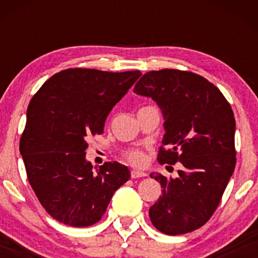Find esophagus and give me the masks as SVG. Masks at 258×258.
I'll return each mask as SVG.
<instances>
[{
    "mask_svg": "<svg viewBox=\"0 0 258 258\" xmlns=\"http://www.w3.org/2000/svg\"><path fill=\"white\" fill-rule=\"evenodd\" d=\"M147 173L146 172H142V171L138 170H133L131 171V177L132 178H141V177H146Z\"/></svg>",
    "mask_w": 258,
    "mask_h": 258,
    "instance_id": "esophagus-1",
    "label": "esophagus"
}]
</instances>
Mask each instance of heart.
<instances>
[{
  "mask_svg": "<svg viewBox=\"0 0 258 258\" xmlns=\"http://www.w3.org/2000/svg\"><path fill=\"white\" fill-rule=\"evenodd\" d=\"M127 159L133 165H143L146 161V156L141 150H131L127 153Z\"/></svg>",
  "mask_w": 258,
  "mask_h": 258,
  "instance_id": "heart-1",
  "label": "heart"
}]
</instances>
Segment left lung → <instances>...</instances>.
I'll return each mask as SVG.
<instances>
[{
  "instance_id": "obj_1",
  "label": "left lung",
  "mask_w": 258,
  "mask_h": 258,
  "mask_svg": "<svg viewBox=\"0 0 258 258\" xmlns=\"http://www.w3.org/2000/svg\"><path fill=\"white\" fill-rule=\"evenodd\" d=\"M133 92L152 98L164 116L158 161L183 165L177 178L150 173L162 188L150 221L167 235L193 232L217 209L235 168L232 108L205 78L174 69L144 74Z\"/></svg>"
}]
</instances>
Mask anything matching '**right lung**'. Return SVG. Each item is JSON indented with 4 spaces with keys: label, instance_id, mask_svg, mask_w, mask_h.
<instances>
[{
    "label": "right lung",
    "instance_id": "1",
    "mask_svg": "<svg viewBox=\"0 0 258 258\" xmlns=\"http://www.w3.org/2000/svg\"><path fill=\"white\" fill-rule=\"evenodd\" d=\"M141 72L68 69L47 80L32 97L20 138L28 179L54 220L88 227L104 215L112 195L131 177L119 162L93 170L87 138L103 133L106 116Z\"/></svg>",
    "mask_w": 258,
    "mask_h": 258
}]
</instances>
